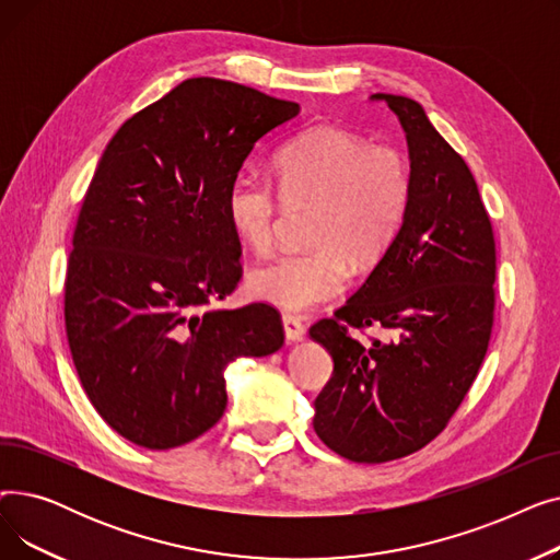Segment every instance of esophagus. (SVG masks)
I'll list each match as a JSON object with an SVG mask.
<instances>
[{"mask_svg":"<svg viewBox=\"0 0 560 560\" xmlns=\"http://www.w3.org/2000/svg\"><path fill=\"white\" fill-rule=\"evenodd\" d=\"M281 322H283V334H285V340H288V342H298V340L304 338L306 327H304V322H302L300 317H295V315H283Z\"/></svg>","mask_w":560,"mask_h":560,"instance_id":"1","label":"esophagus"}]
</instances>
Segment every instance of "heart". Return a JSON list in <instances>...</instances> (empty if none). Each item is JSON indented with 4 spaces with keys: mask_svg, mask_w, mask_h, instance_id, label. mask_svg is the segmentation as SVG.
I'll list each match as a JSON object with an SVG mask.
<instances>
[{
    "mask_svg": "<svg viewBox=\"0 0 560 560\" xmlns=\"http://www.w3.org/2000/svg\"><path fill=\"white\" fill-rule=\"evenodd\" d=\"M275 185L243 172L226 192V218L252 252L265 254L285 209L313 206L311 249L288 252L258 265L247 292L283 311H306L345 290L349 260L370 268L386 254L401 226L410 170L390 144L319 125L288 140L275 156Z\"/></svg>",
    "mask_w": 560,
    "mask_h": 560,
    "instance_id": "heart-1",
    "label": "heart"
}]
</instances>
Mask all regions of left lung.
I'll return each instance as SVG.
<instances>
[{
  "label": "left lung",
  "instance_id": "1",
  "mask_svg": "<svg viewBox=\"0 0 560 560\" xmlns=\"http://www.w3.org/2000/svg\"><path fill=\"white\" fill-rule=\"evenodd\" d=\"M408 142L410 197L395 241L336 317L311 338L334 359L313 429L354 463L413 454L443 431L475 384L494 319V235L467 163L424 108L376 93ZM381 326L386 341H359Z\"/></svg>",
  "mask_w": 560,
  "mask_h": 560
}]
</instances>
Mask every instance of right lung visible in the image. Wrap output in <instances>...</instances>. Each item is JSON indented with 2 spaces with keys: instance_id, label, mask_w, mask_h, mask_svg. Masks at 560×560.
I'll return each mask as SVG.
<instances>
[{
  "instance_id": "add662e5",
  "label": "right lung",
  "mask_w": 560,
  "mask_h": 560,
  "mask_svg": "<svg viewBox=\"0 0 560 560\" xmlns=\"http://www.w3.org/2000/svg\"><path fill=\"white\" fill-rule=\"evenodd\" d=\"M298 113L197 77L106 144L72 235L66 334L88 399L138 447H182L209 431L226 408L224 370L283 345L268 304L206 306L243 277L229 186L254 144Z\"/></svg>"
}]
</instances>
